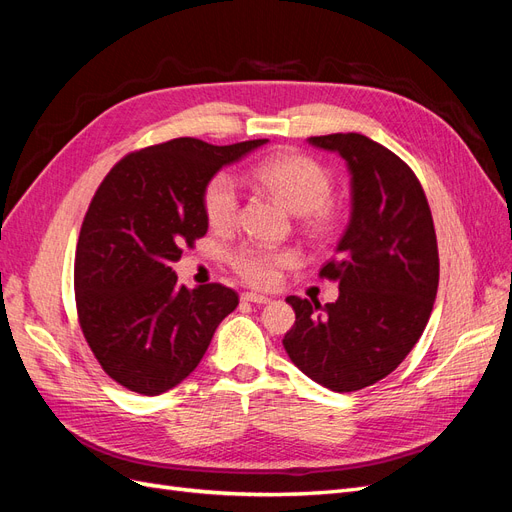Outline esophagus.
<instances>
[{
	"label": "esophagus",
	"mask_w": 512,
	"mask_h": 512,
	"mask_svg": "<svg viewBox=\"0 0 512 512\" xmlns=\"http://www.w3.org/2000/svg\"><path fill=\"white\" fill-rule=\"evenodd\" d=\"M241 299L247 303H258V305H265L271 301L269 297H265V294H258V292H243Z\"/></svg>",
	"instance_id": "esophagus-1"
}]
</instances>
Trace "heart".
Returning a JSON list of instances; mask_svg holds the SVG:
<instances>
[{
  "mask_svg": "<svg viewBox=\"0 0 512 512\" xmlns=\"http://www.w3.org/2000/svg\"><path fill=\"white\" fill-rule=\"evenodd\" d=\"M252 177L277 200L301 215L303 226L314 237L327 239L339 228V209L329 198L333 177L316 158L301 151L277 153L254 166ZM203 211L213 228H232L239 218V190L228 173H215L203 190ZM297 254L284 247L245 243L228 256V265L243 282L256 288H273Z\"/></svg>",
  "mask_w": 512,
  "mask_h": 512,
  "instance_id": "b5f03b06",
  "label": "heart"
}]
</instances>
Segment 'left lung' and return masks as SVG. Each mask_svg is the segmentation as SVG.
<instances>
[{
  "mask_svg": "<svg viewBox=\"0 0 512 512\" xmlns=\"http://www.w3.org/2000/svg\"><path fill=\"white\" fill-rule=\"evenodd\" d=\"M348 164L350 224L320 277L339 282L335 303L288 297L290 361L337 393L376 384L423 335L436 301L440 258L423 185L391 149L348 132L312 136Z\"/></svg>",
  "mask_w": 512,
  "mask_h": 512,
  "instance_id": "8db88e82",
  "label": "left lung"
}]
</instances>
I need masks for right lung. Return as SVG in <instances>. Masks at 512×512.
Listing matches in <instances>:
<instances>
[{
	"instance_id": "1",
	"label": "right lung",
	"mask_w": 512,
	"mask_h": 512,
	"mask_svg": "<svg viewBox=\"0 0 512 512\" xmlns=\"http://www.w3.org/2000/svg\"><path fill=\"white\" fill-rule=\"evenodd\" d=\"M265 143L173 138L121 158L91 198L74 256L76 314L102 369L128 391L160 395L188 378L239 305L222 284L177 286L173 262L207 235V181Z\"/></svg>"
}]
</instances>
